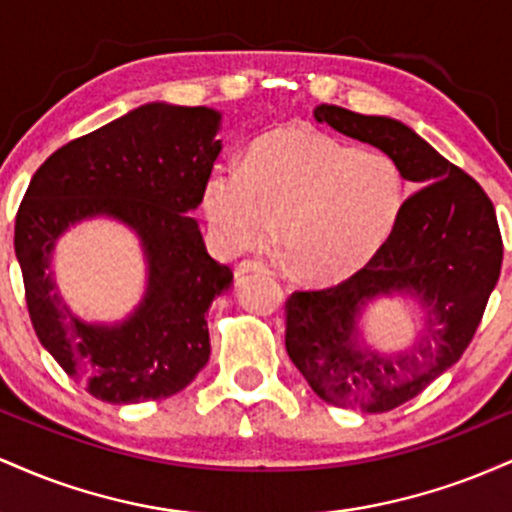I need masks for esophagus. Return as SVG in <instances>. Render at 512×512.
<instances>
[{"instance_id":"obj_1","label":"esophagus","mask_w":512,"mask_h":512,"mask_svg":"<svg viewBox=\"0 0 512 512\" xmlns=\"http://www.w3.org/2000/svg\"><path fill=\"white\" fill-rule=\"evenodd\" d=\"M250 272L267 274L269 267H267V264H264V262H260V260H243V262L238 264V269H236L238 276H245V274H250Z\"/></svg>"}]
</instances>
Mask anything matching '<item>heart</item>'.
Wrapping results in <instances>:
<instances>
[{
    "instance_id": "heart-1",
    "label": "heart",
    "mask_w": 512,
    "mask_h": 512,
    "mask_svg": "<svg viewBox=\"0 0 512 512\" xmlns=\"http://www.w3.org/2000/svg\"><path fill=\"white\" fill-rule=\"evenodd\" d=\"M407 204L402 168L383 151L308 125L276 127L245 151L243 166L219 163L202 187V209L228 250L274 236L310 281H342L375 260Z\"/></svg>"
}]
</instances>
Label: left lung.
<instances>
[{
    "instance_id": "1",
    "label": "left lung",
    "mask_w": 512,
    "mask_h": 512,
    "mask_svg": "<svg viewBox=\"0 0 512 512\" xmlns=\"http://www.w3.org/2000/svg\"><path fill=\"white\" fill-rule=\"evenodd\" d=\"M315 120L392 156L404 180L421 185L368 267L286 301V351L315 395L334 407L380 414L414 399L460 361L501 274L503 240L479 182L414 129L339 105H317ZM392 292L420 298L427 337L399 355H375L357 342L355 320L370 297Z\"/></svg>"
}]
</instances>
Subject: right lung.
<instances>
[{
	"label": "right lung",
	"instance_id": "right-lung-1",
	"mask_svg": "<svg viewBox=\"0 0 512 512\" xmlns=\"http://www.w3.org/2000/svg\"><path fill=\"white\" fill-rule=\"evenodd\" d=\"M221 113L146 103L57 149L35 170L16 214L14 250L40 344L86 392L110 404L166 399L207 366V310L231 289L233 272L204 248L190 211L221 142ZM127 222L150 264L143 303L125 323L91 326L66 308L49 262L76 220Z\"/></svg>",
	"mask_w": 512,
	"mask_h": 512
}]
</instances>
